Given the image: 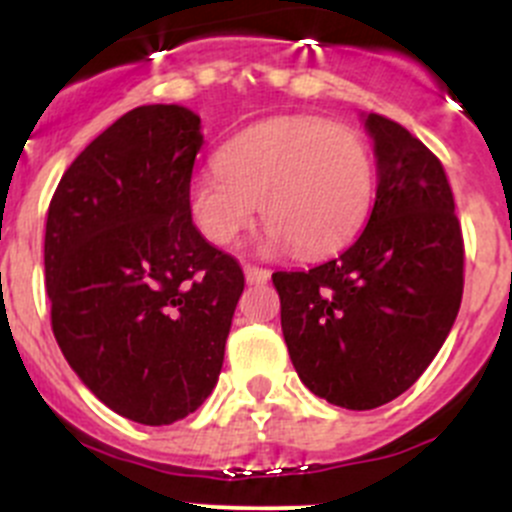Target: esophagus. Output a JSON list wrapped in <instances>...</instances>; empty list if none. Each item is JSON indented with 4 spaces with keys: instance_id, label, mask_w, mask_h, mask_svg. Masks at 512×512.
I'll return each mask as SVG.
<instances>
[{
    "instance_id": "obj_1",
    "label": "esophagus",
    "mask_w": 512,
    "mask_h": 512,
    "mask_svg": "<svg viewBox=\"0 0 512 512\" xmlns=\"http://www.w3.org/2000/svg\"><path fill=\"white\" fill-rule=\"evenodd\" d=\"M245 280L250 282V285H265V282L270 280V270L257 265H245Z\"/></svg>"
}]
</instances>
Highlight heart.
I'll return each instance as SVG.
<instances>
[{
	"instance_id": "heart-1",
	"label": "heart",
	"mask_w": 512,
	"mask_h": 512,
	"mask_svg": "<svg viewBox=\"0 0 512 512\" xmlns=\"http://www.w3.org/2000/svg\"><path fill=\"white\" fill-rule=\"evenodd\" d=\"M374 188V156L354 128L319 116H277L232 136L218 168L193 175L188 208L210 242L232 245L260 203L270 242L319 257L359 232Z\"/></svg>"
}]
</instances>
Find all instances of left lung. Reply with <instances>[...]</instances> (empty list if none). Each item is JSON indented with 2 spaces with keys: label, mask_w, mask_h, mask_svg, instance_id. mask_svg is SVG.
Wrapping results in <instances>:
<instances>
[{
  "label": "left lung",
  "mask_w": 512,
  "mask_h": 512,
  "mask_svg": "<svg viewBox=\"0 0 512 512\" xmlns=\"http://www.w3.org/2000/svg\"><path fill=\"white\" fill-rule=\"evenodd\" d=\"M379 185L369 223L334 260L275 272L282 334L299 379L352 411L416 384L463 297L461 223L443 163L401 123L369 113Z\"/></svg>",
  "instance_id": "8db88e82"
}]
</instances>
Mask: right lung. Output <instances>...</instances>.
<instances>
[{
    "mask_svg": "<svg viewBox=\"0 0 512 512\" xmlns=\"http://www.w3.org/2000/svg\"><path fill=\"white\" fill-rule=\"evenodd\" d=\"M200 148L188 108H133L66 168L46 215L56 342L108 409L146 426L208 399L245 289L240 262L190 218Z\"/></svg>",
    "mask_w": 512,
    "mask_h": 512,
    "instance_id": "1",
    "label": "right lung"
}]
</instances>
